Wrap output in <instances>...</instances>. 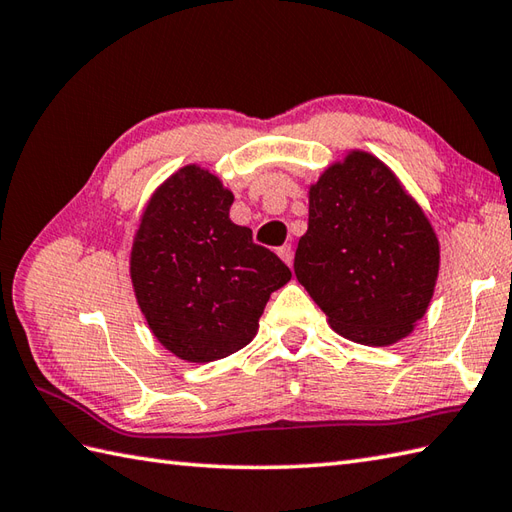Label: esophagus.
<instances>
[{
  "label": "esophagus",
  "mask_w": 512,
  "mask_h": 512,
  "mask_svg": "<svg viewBox=\"0 0 512 512\" xmlns=\"http://www.w3.org/2000/svg\"><path fill=\"white\" fill-rule=\"evenodd\" d=\"M278 256L285 260V263L291 267L293 265V247L291 245H282L278 247Z\"/></svg>",
  "instance_id": "34e87169"
}]
</instances>
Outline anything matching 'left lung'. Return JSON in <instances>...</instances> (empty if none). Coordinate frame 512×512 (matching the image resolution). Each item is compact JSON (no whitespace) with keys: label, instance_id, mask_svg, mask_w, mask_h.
<instances>
[{"label":"left lung","instance_id":"8db88e82","mask_svg":"<svg viewBox=\"0 0 512 512\" xmlns=\"http://www.w3.org/2000/svg\"><path fill=\"white\" fill-rule=\"evenodd\" d=\"M293 269L335 333L390 346L427 313L440 245L399 177L379 157L348 151L309 188V230Z\"/></svg>","mask_w":512,"mask_h":512}]
</instances>
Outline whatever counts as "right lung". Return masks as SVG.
Wrapping results in <instances>:
<instances>
[{"label": "right lung", "mask_w": 512, "mask_h": 512, "mask_svg": "<svg viewBox=\"0 0 512 512\" xmlns=\"http://www.w3.org/2000/svg\"><path fill=\"white\" fill-rule=\"evenodd\" d=\"M232 203L217 175L188 164L157 186L133 236L135 300L157 342L190 363L245 348L269 295L291 280L249 227L232 223Z\"/></svg>", "instance_id": "1"}]
</instances>
